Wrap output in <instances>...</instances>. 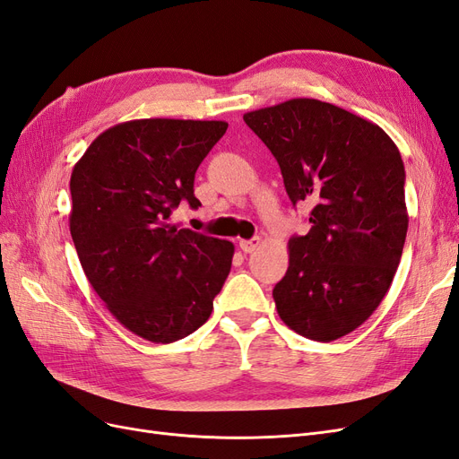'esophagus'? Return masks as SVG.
Wrapping results in <instances>:
<instances>
[{
    "instance_id": "34e87169",
    "label": "esophagus",
    "mask_w": 459,
    "mask_h": 459,
    "mask_svg": "<svg viewBox=\"0 0 459 459\" xmlns=\"http://www.w3.org/2000/svg\"><path fill=\"white\" fill-rule=\"evenodd\" d=\"M260 247V238H253V239H241L239 241V248L243 253H253Z\"/></svg>"
}]
</instances>
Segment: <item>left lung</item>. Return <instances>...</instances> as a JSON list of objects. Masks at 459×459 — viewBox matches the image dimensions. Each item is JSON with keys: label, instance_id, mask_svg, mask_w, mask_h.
Segmentation results:
<instances>
[{"label": "left lung", "instance_id": "1", "mask_svg": "<svg viewBox=\"0 0 459 459\" xmlns=\"http://www.w3.org/2000/svg\"><path fill=\"white\" fill-rule=\"evenodd\" d=\"M243 120L272 151L290 203L312 204L289 239L275 308L299 335L329 342L379 307L408 231L404 162L377 124L317 100H289Z\"/></svg>", "mask_w": 459, "mask_h": 459}]
</instances>
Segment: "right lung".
<instances>
[{
  "instance_id": "right-lung-1",
  "label": "right lung",
  "mask_w": 459,
  "mask_h": 459,
  "mask_svg": "<svg viewBox=\"0 0 459 459\" xmlns=\"http://www.w3.org/2000/svg\"><path fill=\"white\" fill-rule=\"evenodd\" d=\"M228 122L142 118L91 142L71 176V235L108 312L137 337L169 344L212 314L233 243L178 230L170 214L199 208L193 182Z\"/></svg>"
}]
</instances>
